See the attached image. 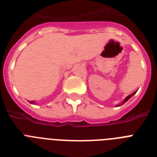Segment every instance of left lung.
<instances>
[{"label":"left lung","instance_id":"obj_1","mask_svg":"<svg viewBox=\"0 0 157 157\" xmlns=\"http://www.w3.org/2000/svg\"><path fill=\"white\" fill-rule=\"evenodd\" d=\"M134 94H135V92H134V93H133V94H129V95H128V96H127L126 98H124V102H123V103H122V104H124V103H125V102H127V101L129 100V98H131L132 96L134 95ZM118 106H120V105H118Z\"/></svg>","mask_w":157,"mask_h":157}]
</instances>
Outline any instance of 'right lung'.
Wrapping results in <instances>:
<instances>
[{
  "label": "right lung",
  "instance_id": "right-lung-1",
  "mask_svg": "<svg viewBox=\"0 0 157 157\" xmlns=\"http://www.w3.org/2000/svg\"><path fill=\"white\" fill-rule=\"evenodd\" d=\"M30 103H33V104H34V102H33V101H30Z\"/></svg>",
  "mask_w": 157,
  "mask_h": 157
}]
</instances>
